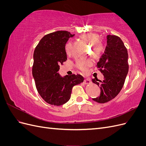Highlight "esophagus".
Here are the masks:
<instances>
[{"mask_svg": "<svg viewBox=\"0 0 146 146\" xmlns=\"http://www.w3.org/2000/svg\"><path fill=\"white\" fill-rule=\"evenodd\" d=\"M83 83H84V84H85V85H87V84H90L91 83V81L90 79L85 78V80H83Z\"/></svg>", "mask_w": 146, "mask_h": 146, "instance_id": "esophagus-1", "label": "esophagus"}]
</instances>
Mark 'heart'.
Masks as SVG:
<instances>
[{"instance_id": "heart-1", "label": "heart", "mask_w": 146, "mask_h": 146, "mask_svg": "<svg viewBox=\"0 0 146 146\" xmlns=\"http://www.w3.org/2000/svg\"><path fill=\"white\" fill-rule=\"evenodd\" d=\"M82 38L86 42L91 44L92 47V52L96 56H100L103 54L105 50V46L104 44L99 41V35L90 33L83 35ZM72 49V44L70 42H68L65 46V50L66 54L69 55L71 54ZM92 63L91 60H78L76 62V64L78 69L81 70L83 73H86L88 68L91 66Z\"/></svg>"}]
</instances>
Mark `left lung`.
<instances>
[{"instance_id":"obj_1","label":"left lung","mask_w":146,"mask_h":146,"mask_svg":"<svg viewBox=\"0 0 146 146\" xmlns=\"http://www.w3.org/2000/svg\"><path fill=\"white\" fill-rule=\"evenodd\" d=\"M107 45L104 54L98 63V68L104 79H92V82L100 88L99 97L92 99L96 102L104 104L113 99L121 91L129 72L128 52L121 39L116 35L107 36Z\"/></svg>"}]
</instances>
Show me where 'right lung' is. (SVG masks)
Returning a JSON list of instances; mask_svg holds the SVG:
<instances>
[{
    "label": "right lung",
    "instance_id": "obj_1",
    "mask_svg": "<svg viewBox=\"0 0 146 146\" xmlns=\"http://www.w3.org/2000/svg\"><path fill=\"white\" fill-rule=\"evenodd\" d=\"M74 36L67 31H57L44 36L35 48L32 74L39 95L47 103L55 106L70 99L74 86L84 80L80 75L62 77L58 73L60 65L67 60L66 44Z\"/></svg>",
    "mask_w": 146,
    "mask_h": 146
}]
</instances>
